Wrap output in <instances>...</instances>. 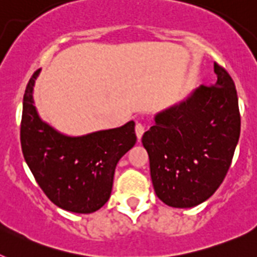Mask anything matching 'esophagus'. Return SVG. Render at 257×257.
Instances as JSON below:
<instances>
[{
  "instance_id": "34e87169",
  "label": "esophagus",
  "mask_w": 257,
  "mask_h": 257,
  "mask_svg": "<svg viewBox=\"0 0 257 257\" xmlns=\"http://www.w3.org/2000/svg\"><path fill=\"white\" fill-rule=\"evenodd\" d=\"M145 131V126L143 123H140V122H136L135 124V133H136V136H138V139H142L143 134H144Z\"/></svg>"
}]
</instances>
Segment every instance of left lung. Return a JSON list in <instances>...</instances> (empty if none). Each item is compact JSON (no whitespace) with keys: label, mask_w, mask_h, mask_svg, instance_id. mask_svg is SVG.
Wrapping results in <instances>:
<instances>
[{"label":"left lung","mask_w":257,"mask_h":257,"mask_svg":"<svg viewBox=\"0 0 257 257\" xmlns=\"http://www.w3.org/2000/svg\"><path fill=\"white\" fill-rule=\"evenodd\" d=\"M213 85H201L181 103L154 117L143 135L157 197L189 208L216 192L225 178L240 134L238 96L231 77L217 63Z\"/></svg>","instance_id":"left-lung-1"}]
</instances>
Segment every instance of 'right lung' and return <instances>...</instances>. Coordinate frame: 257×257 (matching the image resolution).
Masks as SVG:
<instances>
[{
    "mask_svg": "<svg viewBox=\"0 0 257 257\" xmlns=\"http://www.w3.org/2000/svg\"><path fill=\"white\" fill-rule=\"evenodd\" d=\"M33 73L23 99L20 143L27 165L47 198L58 207L91 213L110 197L118 161L136 143L135 122L82 136L56 131L38 115Z\"/></svg>",
    "mask_w": 257,
    "mask_h": 257,
    "instance_id": "obj_1",
    "label": "right lung"
}]
</instances>
